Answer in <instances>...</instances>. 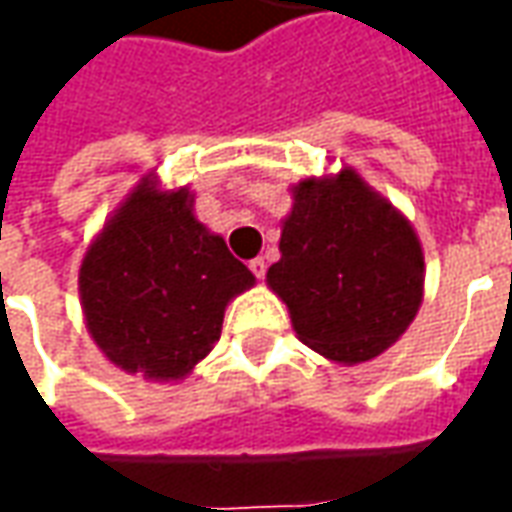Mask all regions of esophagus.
I'll list each match as a JSON object with an SVG mask.
<instances>
[{
    "label": "esophagus",
    "instance_id": "1",
    "mask_svg": "<svg viewBox=\"0 0 512 512\" xmlns=\"http://www.w3.org/2000/svg\"><path fill=\"white\" fill-rule=\"evenodd\" d=\"M249 271H252L257 279H263V277H266V260H263V257H255V260H249Z\"/></svg>",
    "mask_w": 512,
    "mask_h": 512
}]
</instances>
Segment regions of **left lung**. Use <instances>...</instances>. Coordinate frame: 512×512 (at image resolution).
<instances>
[{
	"mask_svg": "<svg viewBox=\"0 0 512 512\" xmlns=\"http://www.w3.org/2000/svg\"><path fill=\"white\" fill-rule=\"evenodd\" d=\"M290 191L268 288L285 301L307 348L337 365L370 362L397 343L422 304L417 233L351 167L304 178Z\"/></svg>",
	"mask_w": 512,
	"mask_h": 512,
	"instance_id": "left-lung-1",
	"label": "left lung"
}]
</instances>
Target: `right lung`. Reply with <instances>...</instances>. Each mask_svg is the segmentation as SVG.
I'll use <instances>...</instances> for the list:
<instances>
[{
    "label": "right lung",
    "instance_id": "1",
    "mask_svg": "<svg viewBox=\"0 0 512 512\" xmlns=\"http://www.w3.org/2000/svg\"><path fill=\"white\" fill-rule=\"evenodd\" d=\"M255 285L222 235L194 216L186 186L136 183L79 268L87 332L101 354L147 381H180L211 354L227 304Z\"/></svg>",
    "mask_w": 512,
    "mask_h": 512
}]
</instances>
